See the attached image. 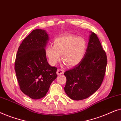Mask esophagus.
Listing matches in <instances>:
<instances>
[{"label":"esophagus","mask_w":121,"mask_h":121,"mask_svg":"<svg viewBox=\"0 0 121 121\" xmlns=\"http://www.w3.org/2000/svg\"><path fill=\"white\" fill-rule=\"evenodd\" d=\"M64 70H63V69H58L57 70V74H58V75H60V74H64Z\"/></svg>","instance_id":"obj_1"}]
</instances>
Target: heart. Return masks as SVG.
I'll list each match as a JSON object with an SVG mask.
<instances>
[{"label": "heart", "instance_id": "heart-1", "mask_svg": "<svg viewBox=\"0 0 121 121\" xmlns=\"http://www.w3.org/2000/svg\"><path fill=\"white\" fill-rule=\"evenodd\" d=\"M86 48V42L83 37L68 34L56 39L53 46H47L45 51L51 65H54L60 62L62 56L63 62L72 67L82 60Z\"/></svg>", "mask_w": 121, "mask_h": 121}]
</instances>
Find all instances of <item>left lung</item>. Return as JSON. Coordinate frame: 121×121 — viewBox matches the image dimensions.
I'll return each mask as SVG.
<instances>
[{"instance_id": "8db88e82", "label": "left lung", "mask_w": 121, "mask_h": 121, "mask_svg": "<svg viewBox=\"0 0 121 121\" xmlns=\"http://www.w3.org/2000/svg\"><path fill=\"white\" fill-rule=\"evenodd\" d=\"M85 56L73 68L64 73L67 82L64 91L74 100L90 96L103 82L107 59L96 34L91 32Z\"/></svg>"}]
</instances>
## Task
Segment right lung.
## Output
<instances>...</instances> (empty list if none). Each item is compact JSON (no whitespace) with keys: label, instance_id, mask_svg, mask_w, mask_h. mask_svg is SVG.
<instances>
[{"label":"right lung","instance_id":"right-lung-1","mask_svg":"<svg viewBox=\"0 0 121 121\" xmlns=\"http://www.w3.org/2000/svg\"><path fill=\"white\" fill-rule=\"evenodd\" d=\"M49 39L44 30H33L18 48L15 70L20 89L30 98L45 96L52 82L57 77V68L49 65L45 47Z\"/></svg>","mask_w":121,"mask_h":121}]
</instances>
